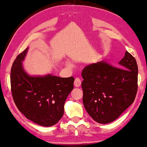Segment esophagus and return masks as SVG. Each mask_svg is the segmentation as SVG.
Returning <instances> with one entry per match:
<instances>
[{
	"instance_id": "obj_1",
	"label": "esophagus",
	"mask_w": 147,
	"mask_h": 147,
	"mask_svg": "<svg viewBox=\"0 0 147 147\" xmlns=\"http://www.w3.org/2000/svg\"><path fill=\"white\" fill-rule=\"evenodd\" d=\"M81 85V81L79 78H76L74 81V86L76 88L79 87Z\"/></svg>"
}]
</instances>
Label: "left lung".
<instances>
[{"label":"left lung","instance_id":"obj_1","mask_svg":"<svg viewBox=\"0 0 147 147\" xmlns=\"http://www.w3.org/2000/svg\"><path fill=\"white\" fill-rule=\"evenodd\" d=\"M119 65L121 68L102 61L82 70L83 104L98 123L115 120L133 103L136 96L138 68L135 58L126 51Z\"/></svg>","mask_w":147,"mask_h":147}]
</instances>
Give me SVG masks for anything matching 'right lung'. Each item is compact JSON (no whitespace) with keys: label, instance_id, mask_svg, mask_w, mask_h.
<instances>
[{"label":"right lung","instance_id":"add662e5","mask_svg":"<svg viewBox=\"0 0 147 147\" xmlns=\"http://www.w3.org/2000/svg\"><path fill=\"white\" fill-rule=\"evenodd\" d=\"M27 49L18 55L11 70L13 100L27 119L44 127L52 126L63 117L65 100L74 89V78L29 76L22 64Z\"/></svg>","mask_w":147,"mask_h":147}]
</instances>
